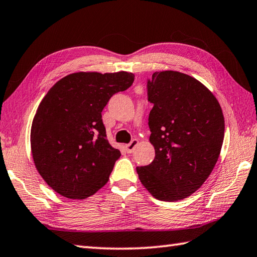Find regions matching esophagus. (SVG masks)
<instances>
[{"label":"esophagus","mask_w":257,"mask_h":257,"mask_svg":"<svg viewBox=\"0 0 257 257\" xmlns=\"http://www.w3.org/2000/svg\"><path fill=\"white\" fill-rule=\"evenodd\" d=\"M139 144V141L136 139H133L132 141L128 144L125 145V151L127 152V153H132V152L134 151V149L136 148V145Z\"/></svg>","instance_id":"obj_1"}]
</instances>
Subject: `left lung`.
<instances>
[{
  "mask_svg": "<svg viewBox=\"0 0 257 257\" xmlns=\"http://www.w3.org/2000/svg\"><path fill=\"white\" fill-rule=\"evenodd\" d=\"M150 142L155 159L138 166L140 181L160 201L193 194L211 174L224 140V116L215 96L194 77L155 72L146 81Z\"/></svg>",
  "mask_w": 257,
  "mask_h": 257,
  "instance_id": "left-lung-1",
  "label": "left lung"
}]
</instances>
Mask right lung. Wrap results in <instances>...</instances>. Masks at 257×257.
<instances>
[{"label":"right lung","mask_w":257,"mask_h":257,"mask_svg":"<svg viewBox=\"0 0 257 257\" xmlns=\"http://www.w3.org/2000/svg\"><path fill=\"white\" fill-rule=\"evenodd\" d=\"M134 74L78 72L63 77L42 99L31 128L36 169L67 198H86L106 184L121 152L108 143L102 111Z\"/></svg>","instance_id":"1"}]
</instances>
